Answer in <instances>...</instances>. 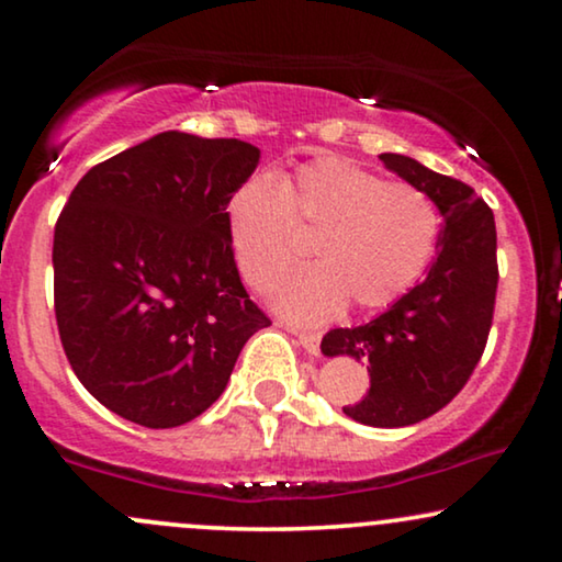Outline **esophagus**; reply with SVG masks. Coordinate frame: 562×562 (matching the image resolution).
<instances>
[{
	"mask_svg": "<svg viewBox=\"0 0 562 562\" xmlns=\"http://www.w3.org/2000/svg\"><path fill=\"white\" fill-rule=\"evenodd\" d=\"M294 335L299 337V345H302L306 352L317 356L319 352V335L317 333H294Z\"/></svg>",
	"mask_w": 562,
	"mask_h": 562,
	"instance_id": "34e87169",
	"label": "esophagus"
}]
</instances>
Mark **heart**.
<instances>
[{"mask_svg":"<svg viewBox=\"0 0 562 562\" xmlns=\"http://www.w3.org/2000/svg\"><path fill=\"white\" fill-rule=\"evenodd\" d=\"M227 237L245 281L279 286L299 258L294 227L312 237L317 263L276 296L299 325H319L350 302L383 310L402 299L432 263L440 212L412 183L386 181L340 156L314 158L276 183L252 176L227 202Z\"/></svg>","mask_w":562,"mask_h":562,"instance_id":"obj_1","label":"heart"}]
</instances>
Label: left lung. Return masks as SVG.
Returning <instances> with one entry per match:
<instances>
[{
	"instance_id": "obj_1",
	"label": "left lung",
	"mask_w": 562,
	"mask_h": 562,
	"mask_svg": "<svg viewBox=\"0 0 562 562\" xmlns=\"http://www.w3.org/2000/svg\"><path fill=\"white\" fill-rule=\"evenodd\" d=\"M379 158L440 210L437 258L425 281L368 325L329 329L322 352L368 363L371 389L363 402L342 406L350 419L406 427L450 404L479 366L494 319L496 225L494 212L468 183L398 153Z\"/></svg>"
}]
</instances>
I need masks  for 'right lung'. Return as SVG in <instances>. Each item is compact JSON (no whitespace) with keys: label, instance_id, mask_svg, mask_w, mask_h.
<instances>
[{"label":"right lung","instance_id":"1","mask_svg":"<svg viewBox=\"0 0 562 562\" xmlns=\"http://www.w3.org/2000/svg\"><path fill=\"white\" fill-rule=\"evenodd\" d=\"M256 145L168 130L91 168L53 235V299L83 389L135 425H187L271 319L250 302L227 202Z\"/></svg>","mask_w":562,"mask_h":562}]
</instances>
